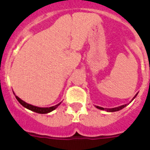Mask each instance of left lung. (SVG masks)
Segmentation results:
<instances>
[{"label": "left lung", "mask_w": 150, "mask_h": 150, "mask_svg": "<svg viewBox=\"0 0 150 150\" xmlns=\"http://www.w3.org/2000/svg\"><path fill=\"white\" fill-rule=\"evenodd\" d=\"M137 94H138V93H137L136 95H134V97L133 98H132V100L130 101V103H131V102H132V100H133L134 99L136 98V96L137 95ZM128 104H129V103H128V104H123V105L119 106V107H113V108H104V107H99V106H96V105H95V107H96V108H98V109L101 110H105V111H107V112H116V111H119V110H120L123 109L124 107H125L127 105H128Z\"/></svg>", "instance_id": "obj_1"}]
</instances>
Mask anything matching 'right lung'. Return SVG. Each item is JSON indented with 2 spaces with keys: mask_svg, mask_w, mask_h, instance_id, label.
Returning <instances> with one entry per match:
<instances>
[{
  "mask_svg": "<svg viewBox=\"0 0 150 150\" xmlns=\"http://www.w3.org/2000/svg\"><path fill=\"white\" fill-rule=\"evenodd\" d=\"M13 94L15 95V93H14V92H13ZM15 96H16V98L17 99V100H18V101L19 102V103H20V104H22L24 107H25V108H27V109L33 111V112H38V113H40V114H45V113H48V112H52V111H53L54 110L56 109L57 107H59V106L62 104V102H60V103H59L58 104H56V105H55V106H52V107H37V106L31 105V104H28V103H26L25 101H24V100H22V99L19 98H18V96H16V95H15Z\"/></svg>",
  "mask_w": 150,
  "mask_h": 150,
  "instance_id": "add662e5",
  "label": "right lung"
}]
</instances>
